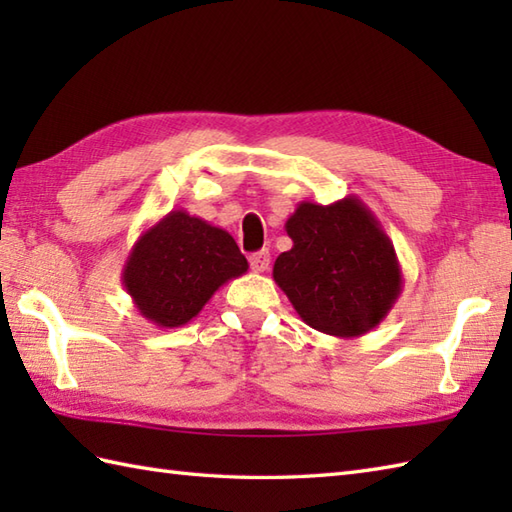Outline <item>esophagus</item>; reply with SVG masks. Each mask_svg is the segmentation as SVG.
<instances>
[{
    "label": "esophagus",
    "mask_w": 512,
    "mask_h": 512,
    "mask_svg": "<svg viewBox=\"0 0 512 512\" xmlns=\"http://www.w3.org/2000/svg\"><path fill=\"white\" fill-rule=\"evenodd\" d=\"M248 262H250V268H253L255 273H264V270H268V266H270V253L266 248L257 250V253L248 257Z\"/></svg>",
    "instance_id": "obj_1"
}]
</instances>
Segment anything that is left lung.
Returning <instances> with one entry per match:
<instances>
[{"label":"left lung","mask_w":512,"mask_h":512,"mask_svg":"<svg viewBox=\"0 0 512 512\" xmlns=\"http://www.w3.org/2000/svg\"><path fill=\"white\" fill-rule=\"evenodd\" d=\"M286 233L292 248L275 259L273 277L303 323L339 339L383 323L402 292V270L391 239L356 195L297 204Z\"/></svg>","instance_id":"obj_1"}]
</instances>
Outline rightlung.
I'll use <instances>...</instances> for the list:
<instances>
[{
    "label": "right lung",
    "mask_w": 512,
    "mask_h": 512,
    "mask_svg": "<svg viewBox=\"0 0 512 512\" xmlns=\"http://www.w3.org/2000/svg\"><path fill=\"white\" fill-rule=\"evenodd\" d=\"M246 270V257L224 228L178 209L140 233L121 279L140 317L158 328H180Z\"/></svg>",
    "instance_id": "1"
}]
</instances>
